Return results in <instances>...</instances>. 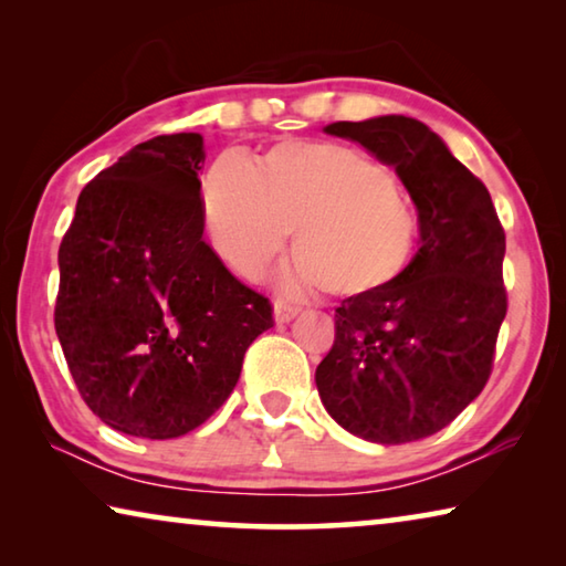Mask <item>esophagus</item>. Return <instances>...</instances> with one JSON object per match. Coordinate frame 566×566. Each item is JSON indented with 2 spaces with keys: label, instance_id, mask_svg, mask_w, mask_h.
<instances>
[{
  "label": "esophagus",
  "instance_id": "1",
  "mask_svg": "<svg viewBox=\"0 0 566 566\" xmlns=\"http://www.w3.org/2000/svg\"><path fill=\"white\" fill-rule=\"evenodd\" d=\"M296 314H300V306H292V304H284V302H276L274 304V322L276 324L292 322Z\"/></svg>",
  "mask_w": 566,
  "mask_h": 566
}]
</instances>
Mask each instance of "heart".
<instances>
[{"mask_svg":"<svg viewBox=\"0 0 566 566\" xmlns=\"http://www.w3.org/2000/svg\"><path fill=\"white\" fill-rule=\"evenodd\" d=\"M207 234L227 266L260 280L294 229L296 262L282 290L367 300L407 274L417 254L415 207L391 171L352 147L282 142L262 169L229 151L202 187Z\"/></svg>","mask_w":566,"mask_h":566,"instance_id":"obj_1","label":"heart"}]
</instances>
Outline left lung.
Returning a JSON list of instances; mask_svg holds the SVG:
<instances>
[{
    "instance_id": "8db88e82",
    "label": "left lung",
    "mask_w": 566,
    "mask_h": 566,
    "mask_svg": "<svg viewBox=\"0 0 566 566\" xmlns=\"http://www.w3.org/2000/svg\"><path fill=\"white\" fill-rule=\"evenodd\" d=\"M324 132L395 167L417 207L421 247L387 292L337 306L314 381L349 434L417 442L444 429L492 375L506 314L504 229L486 187L419 119L385 114Z\"/></svg>"
}]
</instances>
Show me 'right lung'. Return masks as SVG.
<instances>
[{
	"instance_id": "obj_1",
	"label": "right lung",
	"mask_w": 566,
	"mask_h": 566,
	"mask_svg": "<svg viewBox=\"0 0 566 566\" xmlns=\"http://www.w3.org/2000/svg\"><path fill=\"white\" fill-rule=\"evenodd\" d=\"M202 161L197 132L142 142L82 189L60 244L64 359L94 415L132 437L205 424L274 327L270 300L202 239Z\"/></svg>"
}]
</instances>
